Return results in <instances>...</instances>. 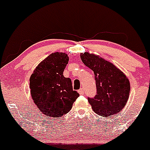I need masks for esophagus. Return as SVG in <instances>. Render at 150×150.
Returning <instances> with one entry per match:
<instances>
[{
    "instance_id": "1",
    "label": "esophagus",
    "mask_w": 150,
    "mask_h": 150,
    "mask_svg": "<svg viewBox=\"0 0 150 150\" xmlns=\"http://www.w3.org/2000/svg\"><path fill=\"white\" fill-rule=\"evenodd\" d=\"M78 92L79 93V94H81V95H83V94H84V89H83V88H80V89L79 90V91H78Z\"/></svg>"
}]
</instances>
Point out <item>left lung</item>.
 Masks as SVG:
<instances>
[{
	"instance_id": "8db88e82",
	"label": "left lung",
	"mask_w": 150,
	"mask_h": 150,
	"mask_svg": "<svg viewBox=\"0 0 150 150\" xmlns=\"http://www.w3.org/2000/svg\"><path fill=\"white\" fill-rule=\"evenodd\" d=\"M82 62L94 71L96 94L88 97L96 114L109 117L120 113L128 101L130 83L126 75L112 63L94 54H81Z\"/></svg>"
}]
</instances>
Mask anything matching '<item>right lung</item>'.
<instances>
[{
	"label": "right lung",
	"mask_w": 150,
	"mask_h": 150,
	"mask_svg": "<svg viewBox=\"0 0 150 150\" xmlns=\"http://www.w3.org/2000/svg\"><path fill=\"white\" fill-rule=\"evenodd\" d=\"M69 63L65 53H53L38 64L30 78L32 99L40 112L51 117L68 113L79 94L71 80L64 76Z\"/></svg>",
	"instance_id": "right-lung-1"
}]
</instances>
